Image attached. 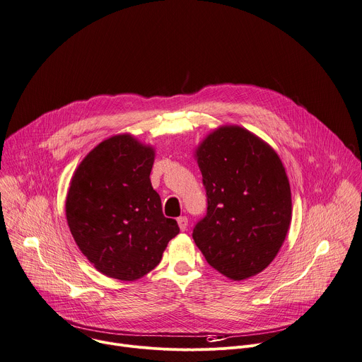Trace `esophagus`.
<instances>
[{"label":"esophagus","instance_id":"1","mask_svg":"<svg viewBox=\"0 0 362 362\" xmlns=\"http://www.w3.org/2000/svg\"><path fill=\"white\" fill-rule=\"evenodd\" d=\"M177 224H179L180 230L185 231V230L187 228V217H186V216H180V217L177 218Z\"/></svg>","mask_w":362,"mask_h":362}]
</instances>
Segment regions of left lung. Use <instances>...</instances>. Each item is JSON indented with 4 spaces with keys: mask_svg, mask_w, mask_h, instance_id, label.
Here are the masks:
<instances>
[{
    "mask_svg": "<svg viewBox=\"0 0 362 362\" xmlns=\"http://www.w3.org/2000/svg\"><path fill=\"white\" fill-rule=\"evenodd\" d=\"M207 196L193 240L206 262L240 281L263 272L283 246L291 190L274 149L240 127H221L196 151Z\"/></svg>",
    "mask_w": 362,
    "mask_h": 362,
    "instance_id": "obj_1",
    "label": "left lung"
}]
</instances>
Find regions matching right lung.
I'll return each mask as SVG.
<instances>
[{
  "label": "right lung",
  "mask_w": 362,
  "mask_h": 362,
  "mask_svg": "<svg viewBox=\"0 0 362 362\" xmlns=\"http://www.w3.org/2000/svg\"><path fill=\"white\" fill-rule=\"evenodd\" d=\"M153 160L152 146L116 135L93 148L72 176L65 203L69 230L83 256L107 277H144L179 234L152 187Z\"/></svg>",
  "instance_id": "1"
}]
</instances>
